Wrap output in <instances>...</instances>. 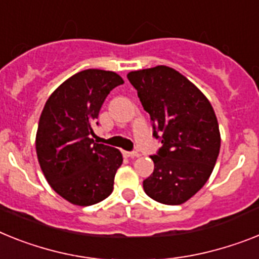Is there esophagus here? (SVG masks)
I'll list each match as a JSON object with an SVG mask.
<instances>
[{
	"instance_id": "obj_1",
	"label": "esophagus",
	"mask_w": 259,
	"mask_h": 259,
	"mask_svg": "<svg viewBox=\"0 0 259 259\" xmlns=\"http://www.w3.org/2000/svg\"><path fill=\"white\" fill-rule=\"evenodd\" d=\"M122 154L126 158H138L140 156V153H137V151H122Z\"/></svg>"
}]
</instances>
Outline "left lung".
I'll use <instances>...</instances> for the list:
<instances>
[{
    "instance_id": "8db88e82",
    "label": "left lung",
    "mask_w": 259,
    "mask_h": 259,
    "mask_svg": "<svg viewBox=\"0 0 259 259\" xmlns=\"http://www.w3.org/2000/svg\"><path fill=\"white\" fill-rule=\"evenodd\" d=\"M143 109L162 147L143 190L158 203L179 205L203 188L220 153V130L209 100L186 76L167 66L132 71ZM159 133L160 137L157 136Z\"/></svg>"
}]
</instances>
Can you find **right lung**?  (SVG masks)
I'll return each mask as SVG.
<instances>
[{
	"mask_svg": "<svg viewBox=\"0 0 259 259\" xmlns=\"http://www.w3.org/2000/svg\"><path fill=\"white\" fill-rule=\"evenodd\" d=\"M121 84L116 72L85 69L60 84L42 110L35 138L38 162L52 190L75 205L100 203L113 191L122 154L91 136L106 96Z\"/></svg>",
	"mask_w": 259,
	"mask_h": 259,
	"instance_id": "obj_1",
	"label": "right lung"
}]
</instances>
